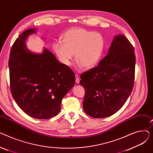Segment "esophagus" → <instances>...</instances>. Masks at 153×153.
Here are the masks:
<instances>
[{
    "label": "esophagus",
    "instance_id": "obj_1",
    "mask_svg": "<svg viewBox=\"0 0 153 153\" xmlns=\"http://www.w3.org/2000/svg\"><path fill=\"white\" fill-rule=\"evenodd\" d=\"M75 76H76V82L77 84H79V82H80V79H79V77L78 74H76V75H75Z\"/></svg>",
    "mask_w": 153,
    "mask_h": 153
}]
</instances>
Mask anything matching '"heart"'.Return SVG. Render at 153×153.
I'll return each mask as SVG.
<instances>
[{"mask_svg":"<svg viewBox=\"0 0 153 153\" xmlns=\"http://www.w3.org/2000/svg\"><path fill=\"white\" fill-rule=\"evenodd\" d=\"M61 39L62 42H54L52 48L60 62L66 66L71 65L74 53L78 69L92 68L100 61L105 50L102 35L82 28L69 29Z\"/></svg>","mask_w":153,"mask_h":153,"instance_id":"1","label":"heart"}]
</instances>
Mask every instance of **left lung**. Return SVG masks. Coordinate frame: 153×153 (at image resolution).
<instances>
[{"mask_svg": "<svg viewBox=\"0 0 153 153\" xmlns=\"http://www.w3.org/2000/svg\"><path fill=\"white\" fill-rule=\"evenodd\" d=\"M134 48L122 35L114 37L98 66L81 75L85 89L83 107L95 118L110 117L121 108L131 93L134 80Z\"/></svg>", "mask_w": 153, "mask_h": 153, "instance_id": "left-lung-1", "label": "left lung"}]
</instances>
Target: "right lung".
<instances>
[{"label":"right lung","mask_w":153,"mask_h":153,"mask_svg":"<svg viewBox=\"0 0 153 153\" xmlns=\"http://www.w3.org/2000/svg\"><path fill=\"white\" fill-rule=\"evenodd\" d=\"M30 28L19 35L10 50L9 61L12 97L25 114L37 119L57 115L62 98L75 84L74 72L44 48L43 53L30 51L26 46Z\"/></svg>","instance_id":"add662e5"}]
</instances>
